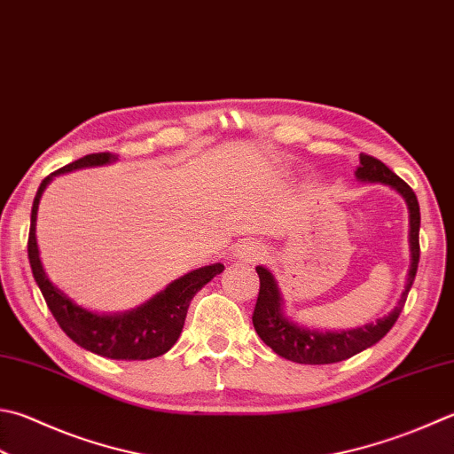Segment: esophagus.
<instances>
[{
	"instance_id": "1",
	"label": "esophagus",
	"mask_w": 454,
	"mask_h": 454,
	"mask_svg": "<svg viewBox=\"0 0 454 454\" xmlns=\"http://www.w3.org/2000/svg\"><path fill=\"white\" fill-rule=\"evenodd\" d=\"M233 259L243 261V262H251V261H259L264 256V247L256 241H251V239H245V241L237 243L233 249Z\"/></svg>"
}]
</instances>
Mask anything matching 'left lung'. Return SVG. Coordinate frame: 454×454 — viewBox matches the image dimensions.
<instances>
[{"mask_svg": "<svg viewBox=\"0 0 454 454\" xmlns=\"http://www.w3.org/2000/svg\"><path fill=\"white\" fill-rule=\"evenodd\" d=\"M356 179L362 184H381L395 192L405 201L409 211V270L405 278V288L401 293L393 310L365 326L349 330H318L298 324L285 312V296H282L277 277L272 270L259 264L256 275L261 278L259 298L253 312V326L259 338L267 344L272 352L285 360L296 364H336L348 357L364 352L386 336L397 322L401 310H403L409 290L413 286L419 264V227H421V213H419V201L415 192L403 179L395 176L391 169L372 156H360V164L356 168Z\"/></svg>", "mask_w": 454, "mask_h": 454, "instance_id": "obj_1", "label": "left lung"}]
</instances>
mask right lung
<instances>
[{
  "mask_svg": "<svg viewBox=\"0 0 454 454\" xmlns=\"http://www.w3.org/2000/svg\"><path fill=\"white\" fill-rule=\"evenodd\" d=\"M118 156H114V153H90V156L76 160L43 179L31 207V229L27 243L29 262L33 278H35L49 310L53 312L59 326L76 346L89 349L97 356L110 357V360H152V357L164 356L176 344L179 333L184 330L185 314L192 298L213 277L225 270L223 264L213 262L207 267L190 270L187 275L169 282L164 290L148 298L146 302L130 308V310L94 312L76 304L65 290L59 288L49 278L45 267H43L35 235L41 195L57 176L82 168L108 166L114 164Z\"/></svg>",
  "mask_w": 454,
  "mask_h": 454,
  "instance_id": "right-lung-1",
  "label": "right lung"
}]
</instances>
